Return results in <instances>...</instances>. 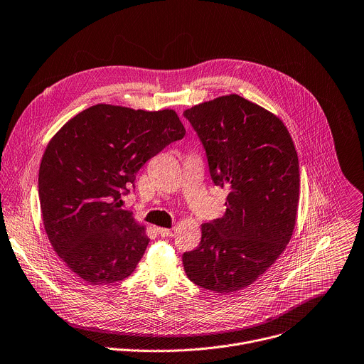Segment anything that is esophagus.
Returning <instances> with one entry per match:
<instances>
[{"instance_id":"obj_1","label":"esophagus","mask_w":364,"mask_h":364,"mask_svg":"<svg viewBox=\"0 0 364 364\" xmlns=\"http://www.w3.org/2000/svg\"><path fill=\"white\" fill-rule=\"evenodd\" d=\"M156 230H158V233H159L162 237H168V236H172V235H173V232H172L171 229H168V228H158Z\"/></svg>"}]
</instances>
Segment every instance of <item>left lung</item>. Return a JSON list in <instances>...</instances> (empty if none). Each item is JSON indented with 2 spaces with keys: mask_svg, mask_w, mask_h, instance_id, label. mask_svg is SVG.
<instances>
[{
  "mask_svg": "<svg viewBox=\"0 0 364 364\" xmlns=\"http://www.w3.org/2000/svg\"><path fill=\"white\" fill-rule=\"evenodd\" d=\"M208 156L226 212L202 225L195 250L182 256L191 282L226 294L256 282L286 249L299 205V159L279 117L236 94L183 112Z\"/></svg>",
  "mask_w": 364,
  "mask_h": 364,
  "instance_id": "1",
  "label": "left lung"
}]
</instances>
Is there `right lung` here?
I'll use <instances>...</instances> for the list:
<instances>
[{"instance_id": "add662e5", "label": "right lung", "mask_w": 364, "mask_h": 364, "mask_svg": "<svg viewBox=\"0 0 364 364\" xmlns=\"http://www.w3.org/2000/svg\"><path fill=\"white\" fill-rule=\"evenodd\" d=\"M173 109L98 104L48 142L38 175L44 229L57 255L90 284L128 277L149 243L122 195L152 156L185 136Z\"/></svg>"}]
</instances>
